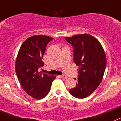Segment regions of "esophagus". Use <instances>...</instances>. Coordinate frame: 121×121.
<instances>
[{"label":"esophagus","mask_w":121,"mask_h":121,"mask_svg":"<svg viewBox=\"0 0 121 121\" xmlns=\"http://www.w3.org/2000/svg\"><path fill=\"white\" fill-rule=\"evenodd\" d=\"M60 77H61V78H67V76H66V75H65V74L62 75H60Z\"/></svg>","instance_id":"1"}]
</instances>
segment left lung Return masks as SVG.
<instances>
[{"mask_svg": "<svg viewBox=\"0 0 121 121\" xmlns=\"http://www.w3.org/2000/svg\"><path fill=\"white\" fill-rule=\"evenodd\" d=\"M65 39L73 47V62L78 66L76 87L69 92L77 98H86L102 81L106 66L105 53L98 40L89 34H77Z\"/></svg>", "mask_w": 121, "mask_h": 121, "instance_id": "8db88e82", "label": "left lung"}]
</instances>
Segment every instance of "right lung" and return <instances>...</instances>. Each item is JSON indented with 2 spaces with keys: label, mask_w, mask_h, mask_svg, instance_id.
Here are the masks:
<instances>
[{
  "label": "right lung",
  "mask_w": 121,
  "mask_h": 121,
  "mask_svg": "<svg viewBox=\"0 0 121 121\" xmlns=\"http://www.w3.org/2000/svg\"><path fill=\"white\" fill-rule=\"evenodd\" d=\"M47 35H33L21 46L15 62V71L21 87L35 99L44 98L50 90L56 76L39 72L44 62L41 60L47 44L52 40Z\"/></svg>",
  "instance_id": "add662e5"
}]
</instances>
